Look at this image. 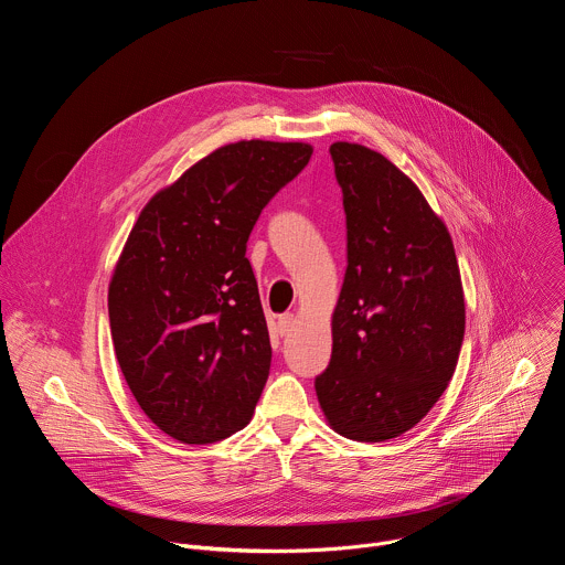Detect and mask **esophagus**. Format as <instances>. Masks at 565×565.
<instances>
[{"mask_svg": "<svg viewBox=\"0 0 565 565\" xmlns=\"http://www.w3.org/2000/svg\"><path fill=\"white\" fill-rule=\"evenodd\" d=\"M292 321H295V317H292L290 312L279 315V319H277V329H279V333H281V335H288V333H290V329H292Z\"/></svg>", "mask_w": 565, "mask_h": 565, "instance_id": "obj_1", "label": "esophagus"}]
</instances>
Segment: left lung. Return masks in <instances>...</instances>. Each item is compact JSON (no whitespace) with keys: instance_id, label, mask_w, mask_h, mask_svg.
I'll list each match as a JSON object with an SVG mask.
<instances>
[{"instance_id":"1","label":"left lung","mask_w":565,"mask_h":565,"mask_svg":"<svg viewBox=\"0 0 565 565\" xmlns=\"http://www.w3.org/2000/svg\"><path fill=\"white\" fill-rule=\"evenodd\" d=\"M347 214V275L319 405L344 438L382 443L416 427L451 380L465 299L451 236L414 181L382 153L333 142Z\"/></svg>"}]
</instances>
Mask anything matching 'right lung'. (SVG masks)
Returning <instances> with one entry per match:
<instances>
[{
	"label": "right lung",
	"mask_w": 565,
	"mask_h": 565,
	"mask_svg": "<svg viewBox=\"0 0 565 565\" xmlns=\"http://www.w3.org/2000/svg\"><path fill=\"white\" fill-rule=\"evenodd\" d=\"M310 153L303 142L225 145L129 232L109 284L111 340L140 409L181 443L223 440L253 418L273 349L246 248Z\"/></svg>",
	"instance_id": "right-lung-1"
}]
</instances>
